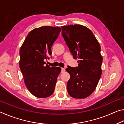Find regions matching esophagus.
Wrapping results in <instances>:
<instances>
[{
  "label": "esophagus",
  "mask_w": 124,
  "mask_h": 124,
  "mask_svg": "<svg viewBox=\"0 0 124 124\" xmlns=\"http://www.w3.org/2000/svg\"><path fill=\"white\" fill-rule=\"evenodd\" d=\"M65 71H66V70H65V68H61V73H63Z\"/></svg>",
  "instance_id": "34e87169"
}]
</instances>
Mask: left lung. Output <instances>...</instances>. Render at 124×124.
<instances>
[{"mask_svg":"<svg viewBox=\"0 0 124 124\" xmlns=\"http://www.w3.org/2000/svg\"><path fill=\"white\" fill-rule=\"evenodd\" d=\"M62 34L78 67H68L70 78L67 91L71 97L85 98L95 91L102 74V56L96 37L86 27L80 24L63 26Z\"/></svg>","mask_w":124,"mask_h":124,"instance_id":"left-lung-1","label":"left lung"}]
</instances>
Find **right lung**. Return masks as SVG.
<instances>
[{"mask_svg":"<svg viewBox=\"0 0 124 124\" xmlns=\"http://www.w3.org/2000/svg\"><path fill=\"white\" fill-rule=\"evenodd\" d=\"M61 31L60 27L43 26L27 35L20 50L19 66L25 85L33 95L49 97L54 93L60 67L45 64V59L51 55V46Z\"/></svg>","mask_w":124,"mask_h":124,"instance_id":"right-lung-1","label":"right lung"}]
</instances>
